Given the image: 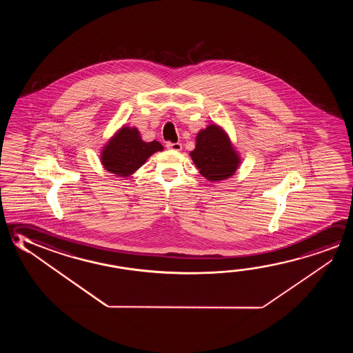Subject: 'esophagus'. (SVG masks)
<instances>
[{"label":"esophagus","mask_w":353,"mask_h":353,"mask_svg":"<svg viewBox=\"0 0 353 353\" xmlns=\"http://www.w3.org/2000/svg\"><path fill=\"white\" fill-rule=\"evenodd\" d=\"M166 146H168V149H171V150H182V144H179V143H168V144H166Z\"/></svg>","instance_id":"34e87169"}]
</instances>
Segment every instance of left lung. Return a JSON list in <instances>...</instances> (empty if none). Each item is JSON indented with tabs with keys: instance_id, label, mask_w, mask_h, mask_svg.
<instances>
[{
	"instance_id": "obj_1",
	"label": "left lung",
	"mask_w": 353,
	"mask_h": 353,
	"mask_svg": "<svg viewBox=\"0 0 353 353\" xmlns=\"http://www.w3.org/2000/svg\"><path fill=\"white\" fill-rule=\"evenodd\" d=\"M190 155L199 174L210 182L232 177L241 162L229 135L216 124L196 134V149Z\"/></svg>"
}]
</instances>
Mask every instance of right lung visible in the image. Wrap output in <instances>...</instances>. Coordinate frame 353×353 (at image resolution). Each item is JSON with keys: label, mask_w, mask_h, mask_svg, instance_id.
Wrapping results in <instances>:
<instances>
[{"label": "right lung", "mask_w": 353, "mask_h": 353, "mask_svg": "<svg viewBox=\"0 0 353 353\" xmlns=\"http://www.w3.org/2000/svg\"><path fill=\"white\" fill-rule=\"evenodd\" d=\"M163 150L159 141L145 143L137 128L121 127L101 151V162L110 174L127 177L134 174L157 151Z\"/></svg>", "instance_id": "add662e5"}]
</instances>
